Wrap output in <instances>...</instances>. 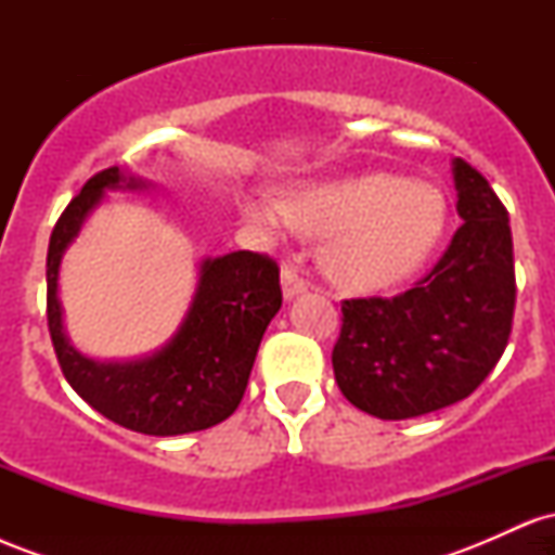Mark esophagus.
Instances as JSON below:
<instances>
[{"mask_svg":"<svg viewBox=\"0 0 555 555\" xmlns=\"http://www.w3.org/2000/svg\"><path fill=\"white\" fill-rule=\"evenodd\" d=\"M282 289L286 299H295L302 295V292H308V279H305L295 266L286 263L282 269Z\"/></svg>","mask_w":555,"mask_h":555,"instance_id":"34e87169","label":"esophagus"}]
</instances>
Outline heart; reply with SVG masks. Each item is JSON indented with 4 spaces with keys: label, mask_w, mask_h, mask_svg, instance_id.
Segmentation results:
<instances>
[{
    "label": "heart",
    "mask_w": 555,
    "mask_h": 555,
    "mask_svg": "<svg viewBox=\"0 0 555 555\" xmlns=\"http://www.w3.org/2000/svg\"><path fill=\"white\" fill-rule=\"evenodd\" d=\"M242 211L266 229L292 224L326 237L323 269L349 292H384L406 282L446 229L441 190L388 171L297 184L284 203L245 195Z\"/></svg>",
    "instance_id": "obj_1"
}]
</instances>
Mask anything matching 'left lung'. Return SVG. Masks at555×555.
<instances>
[{
    "label": "left lung",
    "instance_id": "1",
    "mask_svg": "<svg viewBox=\"0 0 555 555\" xmlns=\"http://www.w3.org/2000/svg\"><path fill=\"white\" fill-rule=\"evenodd\" d=\"M464 224L423 282L397 297L341 302L336 384L380 420H410L467 399L512 334L514 247L508 211L486 177L451 162Z\"/></svg>",
    "mask_w": 555,
    "mask_h": 555
}]
</instances>
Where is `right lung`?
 I'll list each match as a JSON object with an SVG mask.
<instances>
[{"instance_id":"add662e5","label":"right lung","mask_w":555,"mask_h":555,"mask_svg":"<svg viewBox=\"0 0 555 555\" xmlns=\"http://www.w3.org/2000/svg\"><path fill=\"white\" fill-rule=\"evenodd\" d=\"M143 188L149 182L112 167L93 175L69 201L49 240L47 321L67 384L95 412L145 436H182L219 425L237 410L260 339L282 308V286L276 260L260 253L206 258L188 315L162 349L125 362L80 354L62 326V256L106 190Z\"/></svg>"}]
</instances>
